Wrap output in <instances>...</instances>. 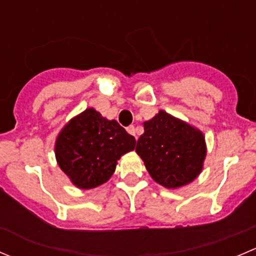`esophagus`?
<instances>
[{
    "mask_svg": "<svg viewBox=\"0 0 256 256\" xmlns=\"http://www.w3.org/2000/svg\"><path fill=\"white\" fill-rule=\"evenodd\" d=\"M126 130H128V132L130 134V135H132V136H135L136 138V128H135V126H128V128H126Z\"/></svg>",
    "mask_w": 256,
    "mask_h": 256,
    "instance_id": "34e87169",
    "label": "esophagus"
}]
</instances>
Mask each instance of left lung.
<instances>
[{
  "label": "left lung",
  "mask_w": 256,
  "mask_h": 256,
  "mask_svg": "<svg viewBox=\"0 0 256 256\" xmlns=\"http://www.w3.org/2000/svg\"><path fill=\"white\" fill-rule=\"evenodd\" d=\"M144 128L136 154L154 182L177 190L200 176L207 156L206 138L200 128L164 110L144 121Z\"/></svg>",
  "instance_id": "1"
}]
</instances>
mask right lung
<instances>
[{
	"label": "right lung",
	"instance_id": "1",
	"mask_svg": "<svg viewBox=\"0 0 256 256\" xmlns=\"http://www.w3.org/2000/svg\"><path fill=\"white\" fill-rule=\"evenodd\" d=\"M135 144V138L118 121L88 108L59 131L54 154L58 166L76 188L92 190L110 180L118 160L134 151Z\"/></svg>",
	"mask_w": 256,
	"mask_h": 256
}]
</instances>
